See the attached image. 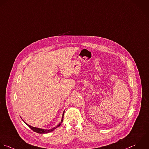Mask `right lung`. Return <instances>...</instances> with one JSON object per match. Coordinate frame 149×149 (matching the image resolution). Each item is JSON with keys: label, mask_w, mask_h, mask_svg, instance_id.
Here are the masks:
<instances>
[{"label": "right lung", "mask_w": 149, "mask_h": 149, "mask_svg": "<svg viewBox=\"0 0 149 149\" xmlns=\"http://www.w3.org/2000/svg\"><path fill=\"white\" fill-rule=\"evenodd\" d=\"M64 113H64H63V114L62 119H61V122L60 123V124H59L58 125H57V126H56V127H54V128H52V129H50V130H44V129H41V128H35V127H32V126L29 125L27 124L26 123H25V124H26L32 131H33L35 132H37V133H38V134H47V133H49V132H50L54 131L56 128H57V127H58L60 126L61 124L62 123V122H63V121Z\"/></svg>", "instance_id": "right-lung-1"}]
</instances>
